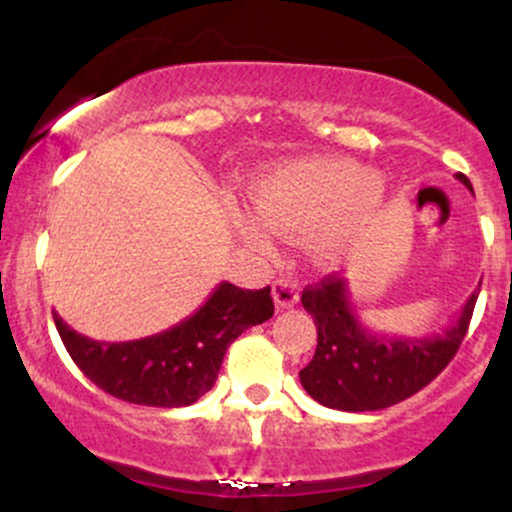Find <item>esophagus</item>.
Here are the masks:
<instances>
[{
    "mask_svg": "<svg viewBox=\"0 0 512 512\" xmlns=\"http://www.w3.org/2000/svg\"><path fill=\"white\" fill-rule=\"evenodd\" d=\"M272 296H274L276 310H284V308H293V305L298 303V298H301V293H298V286L293 284V281L279 279L272 284Z\"/></svg>",
    "mask_w": 512,
    "mask_h": 512,
    "instance_id": "esophagus-1",
    "label": "esophagus"
}]
</instances>
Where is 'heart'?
<instances>
[{
  "instance_id": "heart-1",
  "label": "heart",
  "mask_w": 512,
  "mask_h": 512,
  "mask_svg": "<svg viewBox=\"0 0 512 512\" xmlns=\"http://www.w3.org/2000/svg\"><path fill=\"white\" fill-rule=\"evenodd\" d=\"M383 199L378 175L344 158H301L276 166L252 185L255 216L240 219V233L255 250H272L274 234L303 236L315 231L317 248H327L339 228L368 214Z\"/></svg>"
}]
</instances>
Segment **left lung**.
<instances>
[{
  "label": "left lung",
  "mask_w": 512,
  "mask_h": 512,
  "mask_svg": "<svg viewBox=\"0 0 512 512\" xmlns=\"http://www.w3.org/2000/svg\"><path fill=\"white\" fill-rule=\"evenodd\" d=\"M455 178L472 190L467 175L457 173ZM477 296L474 291L467 298L443 334L385 337L358 320L346 281L327 276L301 296L317 327V349L301 370V385L315 402L339 411H378L416 395L457 354Z\"/></svg>",
  "instance_id": "1"
}]
</instances>
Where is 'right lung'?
I'll list each match as a JSON object with an SVG mask.
<instances>
[{
    "label": "right lung",
    "instance_id": "1",
    "mask_svg": "<svg viewBox=\"0 0 512 512\" xmlns=\"http://www.w3.org/2000/svg\"><path fill=\"white\" fill-rule=\"evenodd\" d=\"M272 289H238L221 281L202 308L166 332L134 342H96L60 315L57 332L81 373L103 392L144 407H187L214 387L228 346L274 315Z\"/></svg>",
    "mask_w": 512,
    "mask_h": 512
}]
</instances>
